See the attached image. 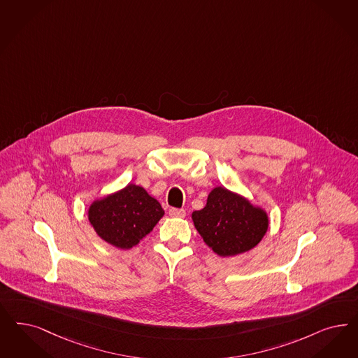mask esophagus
Returning a JSON list of instances; mask_svg holds the SVG:
<instances>
[{"mask_svg": "<svg viewBox=\"0 0 358 358\" xmlns=\"http://www.w3.org/2000/svg\"><path fill=\"white\" fill-rule=\"evenodd\" d=\"M169 215L173 217V218H184L186 215V211L184 209L172 208V209L169 210Z\"/></svg>", "mask_w": 358, "mask_h": 358, "instance_id": "34e87169", "label": "esophagus"}]
</instances>
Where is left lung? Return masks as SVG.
<instances>
[{
    "mask_svg": "<svg viewBox=\"0 0 358 358\" xmlns=\"http://www.w3.org/2000/svg\"><path fill=\"white\" fill-rule=\"evenodd\" d=\"M192 220L203 242L220 257H235L257 246L268 230V215L247 198L214 187Z\"/></svg>",
    "mask_w": 358,
    "mask_h": 358,
    "instance_id": "8db88e82",
    "label": "left lung"
}]
</instances>
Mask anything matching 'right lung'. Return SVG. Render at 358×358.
Here are the masks:
<instances>
[{
	"label": "right lung",
	"instance_id": "obj_1",
	"mask_svg": "<svg viewBox=\"0 0 358 358\" xmlns=\"http://www.w3.org/2000/svg\"><path fill=\"white\" fill-rule=\"evenodd\" d=\"M162 215L160 202L135 184L95 199L88 208V221L96 234L122 250L136 246L153 230Z\"/></svg>",
	"mask_w": 358,
	"mask_h": 358
}]
</instances>
